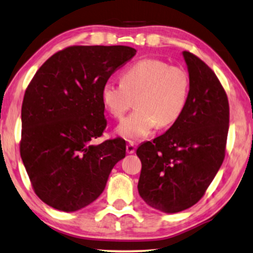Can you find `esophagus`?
<instances>
[{"label":"esophagus","mask_w":253,"mask_h":253,"mask_svg":"<svg viewBox=\"0 0 253 253\" xmlns=\"http://www.w3.org/2000/svg\"><path fill=\"white\" fill-rule=\"evenodd\" d=\"M135 149H136V146H135L134 143H128L127 146H126V151L128 154H131L135 152Z\"/></svg>","instance_id":"1"}]
</instances>
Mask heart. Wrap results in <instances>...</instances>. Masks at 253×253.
<instances>
[{"instance_id":"b5f03b06","label":"heart","mask_w":253,"mask_h":253,"mask_svg":"<svg viewBox=\"0 0 253 253\" xmlns=\"http://www.w3.org/2000/svg\"><path fill=\"white\" fill-rule=\"evenodd\" d=\"M190 76L185 69L158 59H143L123 73L122 83L108 82L101 90L105 109L122 119L136 97L137 110L116 128L117 134L130 142L148 137L158 125L176 123L186 107Z\"/></svg>"}]
</instances>
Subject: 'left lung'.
I'll return each mask as SVG.
<instances>
[{
	"label": "left lung",
	"mask_w": 253,
	"mask_h": 253,
	"mask_svg": "<svg viewBox=\"0 0 253 253\" xmlns=\"http://www.w3.org/2000/svg\"><path fill=\"white\" fill-rule=\"evenodd\" d=\"M190 93L182 116L152 142L142 143L138 193L146 205L166 213L190 208L203 197L225 158L228 100L212 70L183 52Z\"/></svg>",
	"instance_id": "obj_1"
}]
</instances>
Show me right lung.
<instances>
[{"label": "right lung", "mask_w": 253, "mask_h": 253, "mask_svg": "<svg viewBox=\"0 0 253 253\" xmlns=\"http://www.w3.org/2000/svg\"><path fill=\"white\" fill-rule=\"evenodd\" d=\"M136 54L124 45L70 46L47 59L26 89L20 156L34 191L52 208L73 212L100 197L123 138L92 144L107 127L103 85Z\"/></svg>", "instance_id": "1"}]
</instances>
